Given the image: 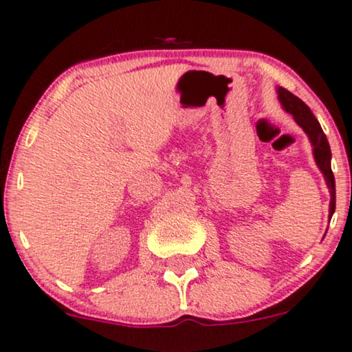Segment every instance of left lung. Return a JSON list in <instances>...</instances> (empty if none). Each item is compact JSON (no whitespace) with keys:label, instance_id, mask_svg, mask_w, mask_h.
I'll return each instance as SVG.
<instances>
[{"label":"left lung","instance_id":"8db88e82","mask_svg":"<svg viewBox=\"0 0 352 352\" xmlns=\"http://www.w3.org/2000/svg\"><path fill=\"white\" fill-rule=\"evenodd\" d=\"M277 96L282 108L294 116L295 122H297L300 128L305 131V134L308 135V139H310L313 147V157H315V162L318 165L320 172L323 173L326 185H328L329 193H331V200H329V218H331L334 208H336V187H334V175L331 170V149H329L328 139H326L315 114L311 113V109L298 96H295L294 93H290L282 87H277Z\"/></svg>","mask_w":352,"mask_h":352}]
</instances>
